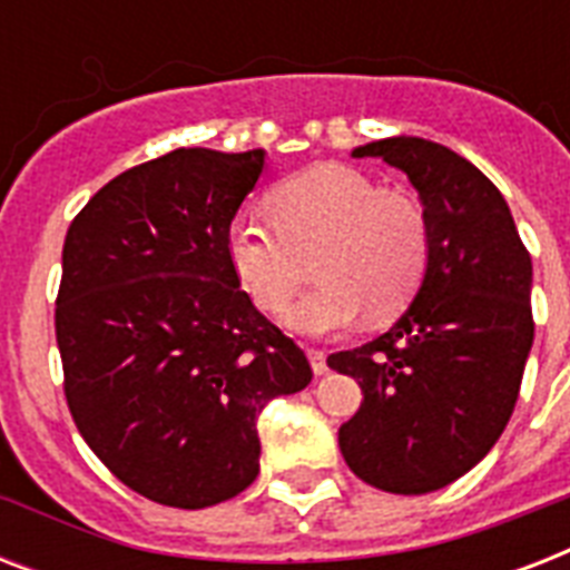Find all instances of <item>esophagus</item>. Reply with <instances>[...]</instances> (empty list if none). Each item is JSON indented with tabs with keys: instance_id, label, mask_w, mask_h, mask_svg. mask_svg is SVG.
Masks as SVG:
<instances>
[{
	"instance_id": "esophagus-1",
	"label": "esophagus",
	"mask_w": 570,
	"mask_h": 570,
	"mask_svg": "<svg viewBox=\"0 0 570 570\" xmlns=\"http://www.w3.org/2000/svg\"><path fill=\"white\" fill-rule=\"evenodd\" d=\"M307 357H311L313 373L316 375L328 373V355H325V352H320V348H311V352H307Z\"/></svg>"
}]
</instances>
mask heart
Listing matches in <instances>:
<instances>
[{"mask_svg":"<svg viewBox=\"0 0 570 570\" xmlns=\"http://www.w3.org/2000/svg\"><path fill=\"white\" fill-rule=\"evenodd\" d=\"M275 224L236 215L227 259L259 311L281 313L304 284V259H316L320 289L295 304L284 325L302 337L355 328L402 313L429 266V224L414 197L381 191L348 165L325 163L284 180L268 197Z\"/></svg>","mask_w":570,"mask_h":570,"instance_id":"heart-1","label":"heart"}]
</instances>
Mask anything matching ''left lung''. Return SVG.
<instances>
[{
    "instance_id": "obj_1",
    "label": "left lung",
    "mask_w": 570,
    "mask_h": 570,
    "mask_svg": "<svg viewBox=\"0 0 570 570\" xmlns=\"http://www.w3.org/2000/svg\"><path fill=\"white\" fill-rule=\"evenodd\" d=\"M352 156L411 180L429 266L393 328L328 357L364 393L340 452L366 485L429 494L476 468L512 416L535 334L532 259L500 189L450 147L393 136Z\"/></svg>"
}]
</instances>
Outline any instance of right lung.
<instances>
[{
  "mask_svg": "<svg viewBox=\"0 0 570 570\" xmlns=\"http://www.w3.org/2000/svg\"><path fill=\"white\" fill-rule=\"evenodd\" d=\"M263 168L259 147H180L106 183L67 230V405L94 455L154 503L206 509L245 491L263 405L313 379L227 259V227Z\"/></svg>",
  "mask_w": 570,
  "mask_h": 570,
  "instance_id": "obj_1",
  "label": "right lung"
}]
</instances>
